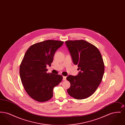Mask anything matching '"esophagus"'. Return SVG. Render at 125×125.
<instances>
[{"label":"esophagus","mask_w":125,"mask_h":125,"mask_svg":"<svg viewBox=\"0 0 125 125\" xmlns=\"http://www.w3.org/2000/svg\"><path fill=\"white\" fill-rule=\"evenodd\" d=\"M66 76H64L63 77V81H65V80H66Z\"/></svg>","instance_id":"esophagus-1"}]
</instances>
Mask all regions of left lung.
I'll return each instance as SVG.
<instances>
[{"label": "left lung", "mask_w": 125, "mask_h": 125, "mask_svg": "<svg viewBox=\"0 0 125 125\" xmlns=\"http://www.w3.org/2000/svg\"><path fill=\"white\" fill-rule=\"evenodd\" d=\"M65 42L73 63L81 70L77 76L66 77L71 84L67 92L76 99L86 98L95 92L103 79L104 65L101 53L95 45L83 40Z\"/></svg>", "instance_id": "left-lung-1"}]
</instances>
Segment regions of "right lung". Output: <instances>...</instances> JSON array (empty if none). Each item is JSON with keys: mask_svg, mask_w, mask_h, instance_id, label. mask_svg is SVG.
<instances>
[{"mask_svg": "<svg viewBox=\"0 0 125 125\" xmlns=\"http://www.w3.org/2000/svg\"><path fill=\"white\" fill-rule=\"evenodd\" d=\"M64 43L47 40L36 43L28 49L20 67V75L24 89L30 97L39 102H44L53 96V89L63 79L59 74L47 73L54 55Z\"/></svg>", "mask_w": 125, "mask_h": 125, "instance_id": "obj_1", "label": "right lung"}]
</instances>
